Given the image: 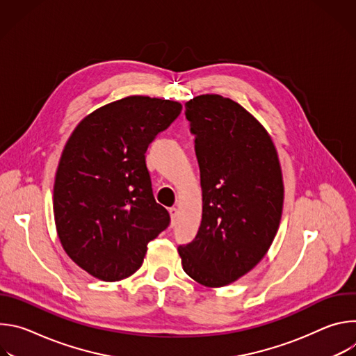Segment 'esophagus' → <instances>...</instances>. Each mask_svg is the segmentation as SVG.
<instances>
[{
    "label": "esophagus",
    "mask_w": 356,
    "mask_h": 356,
    "mask_svg": "<svg viewBox=\"0 0 356 356\" xmlns=\"http://www.w3.org/2000/svg\"><path fill=\"white\" fill-rule=\"evenodd\" d=\"M169 214H170V224H172V227H175L176 221H177V217H179V210L176 207H172L169 210Z\"/></svg>",
    "instance_id": "34e87169"
}]
</instances>
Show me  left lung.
I'll return each instance as SVG.
<instances>
[{
    "label": "left lung",
    "instance_id": "1",
    "mask_svg": "<svg viewBox=\"0 0 356 356\" xmlns=\"http://www.w3.org/2000/svg\"><path fill=\"white\" fill-rule=\"evenodd\" d=\"M184 107L195 135L202 218L179 255L197 283L222 287L255 268L276 236L284 198L282 168L268 131L231 98L202 94Z\"/></svg>",
    "mask_w": 356,
    "mask_h": 356
}]
</instances>
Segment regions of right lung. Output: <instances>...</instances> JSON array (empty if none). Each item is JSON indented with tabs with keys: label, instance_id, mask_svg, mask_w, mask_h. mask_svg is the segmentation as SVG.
<instances>
[{
	"label": "right lung",
	"instance_id": "right-lung-1",
	"mask_svg": "<svg viewBox=\"0 0 356 356\" xmlns=\"http://www.w3.org/2000/svg\"><path fill=\"white\" fill-rule=\"evenodd\" d=\"M180 111L177 101L129 95L88 114L67 139L55 176V224L69 258L88 275L129 277L147 242L168 228L145 154Z\"/></svg>",
	"mask_w": 356,
	"mask_h": 356
}]
</instances>
